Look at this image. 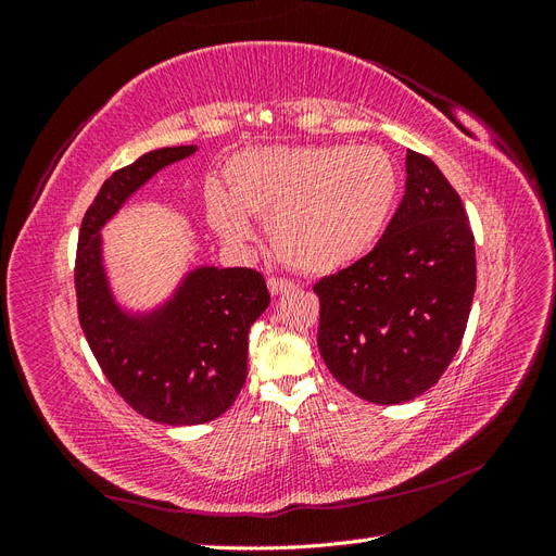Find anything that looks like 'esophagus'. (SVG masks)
Here are the masks:
<instances>
[{"mask_svg":"<svg viewBox=\"0 0 556 556\" xmlns=\"http://www.w3.org/2000/svg\"><path fill=\"white\" fill-rule=\"evenodd\" d=\"M266 285H268V292H271L274 296L294 290V280H290V278H280V276H271V278L266 280Z\"/></svg>","mask_w":556,"mask_h":556,"instance_id":"1","label":"esophagus"}]
</instances>
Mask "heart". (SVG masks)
Masks as SVG:
<instances>
[{
  "label": "heart",
  "instance_id": "heart-1",
  "mask_svg": "<svg viewBox=\"0 0 556 556\" xmlns=\"http://www.w3.org/2000/svg\"><path fill=\"white\" fill-rule=\"evenodd\" d=\"M229 192H208V220L245 243L250 215L268 220L278 255L308 274H329L364 257L394 213L401 172L378 146L255 148L227 166Z\"/></svg>",
  "mask_w": 556,
  "mask_h": 556
}]
</instances>
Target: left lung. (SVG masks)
Returning <instances> with one entry per match:
<instances>
[{"mask_svg":"<svg viewBox=\"0 0 556 556\" xmlns=\"http://www.w3.org/2000/svg\"><path fill=\"white\" fill-rule=\"evenodd\" d=\"M406 174V194L376 248L313 288L317 348L331 376L384 406L439 382L476 294V241L457 190L415 150Z\"/></svg>","mask_w":556,"mask_h":556,"instance_id":"left-lung-1","label":"left lung"}]
</instances>
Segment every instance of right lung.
I'll return each instance as SVG.
<instances>
[{
    "instance_id": "obj_1",
    "label": "right lung",
    "mask_w": 556,
    "mask_h": 556,
    "mask_svg": "<svg viewBox=\"0 0 556 556\" xmlns=\"http://www.w3.org/2000/svg\"><path fill=\"white\" fill-rule=\"evenodd\" d=\"M194 150H150L106 178L83 217L74 268L78 319L97 364L134 410L172 427L229 410L248 374L250 327L271 301L255 268L199 266L155 311L129 315L115 304L99 231L141 185Z\"/></svg>"
}]
</instances>
